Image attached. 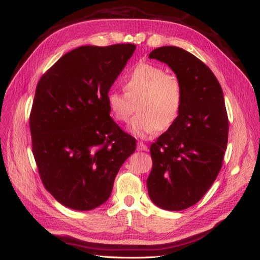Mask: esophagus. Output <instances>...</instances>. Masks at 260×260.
I'll return each mask as SVG.
<instances>
[{"label":"esophagus","instance_id":"1","mask_svg":"<svg viewBox=\"0 0 260 260\" xmlns=\"http://www.w3.org/2000/svg\"><path fill=\"white\" fill-rule=\"evenodd\" d=\"M137 150L139 151H147V145L144 144L143 142L137 143Z\"/></svg>","mask_w":260,"mask_h":260}]
</instances>
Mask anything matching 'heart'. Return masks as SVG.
Wrapping results in <instances>:
<instances>
[{
    "label": "heart",
    "instance_id": "obj_1",
    "mask_svg": "<svg viewBox=\"0 0 260 260\" xmlns=\"http://www.w3.org/2000/svg\"><path fill=\"white\" fill-rule=\"evenodd\" d=\"M125 91L110 90L107 103L113 117L126 123L136 110L131 131L146 137L157 129L167 131L179 119L183 88L178 77L156 64L139 63L121 79Z\"/></svg>",
    "mask_w": 260,
    "mask_h": 260
}]
</instances>
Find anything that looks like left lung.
<instances>
[{
  "mask_svg": "<svg viewBox=\"0 0 260 260\" xmlns=\"http://www.w3.org/2000/svg\"><path fill=\"white\" fill-rule=\"evenodd\" d=\"M148 58L167 63L183 88L179 119L151 145L148 196L161 209L181 211L201 200L221 170L229 129L223 92L208 66L184 49L156 48Z\"/></svg>",
  "mask_w": 260,
  "mask_h": 260,
  "instance_id": "obj_1",
  "label": "left lung"
}]
</instances>
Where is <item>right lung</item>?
Segmentation results:
<instances>
[{"instance_id": "1", "label": "right lung", "mask_w": 260, "mask_h": 260, "mask_svg": "<svg viewBox=\"0 0 260 260\" xmlns=\"http://www.w3.org/2000/svg\"><path fill=\"white\" fill-rule=\"evenodd\" d=\"M133 43L82 46L39 80L30 114L32 152L43 185L62 206L105 203L136 140L109 116L107 95L134 53Z\"/></svg>"}]
</instances>
